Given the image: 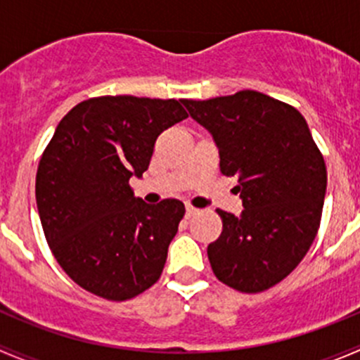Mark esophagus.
<instances>
[{
    "instance_id": "34e87169",
    "label": "esophagus",
    "mask_w": 360,
    "mask_h": 360,
    "mask_svg": "<svg viewBox=\"0 0 360 360\" xmlns=\"http://www.w3.org/2000/svg\"><path fill=\"white\" fill-rule=\"evenodd\" d=\"M197 212H198V209H195V207H191V205H186V217H193Z\"/></svg>"
}]
</instances>
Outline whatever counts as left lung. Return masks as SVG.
Wrapping results in <instances>:
<instances>
[{"label": "left lung", "instance_id": "8db88e82", "mask_svg": "<svg viewBox=\"0 0 360 360\" xmlns=\"http://www.w3.org/2000/svg\"><path fill=\"white\" fill-rule=\"evenodd\" d=\"M212 136L224 176H237L240 216L217 210L219 238L207 248L214 275L240 292L278 284L310 249L324 207L328 172L307 120L256 90L209 101L183 99Z\"/></svg>", "mask_w": 360, "mask_h": 360}]
</instances>
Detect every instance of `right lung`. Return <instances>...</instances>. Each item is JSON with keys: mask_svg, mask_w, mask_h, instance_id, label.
<instances>
[{"mask_svg": "<svg viewBox=\"0 0 360 360\" xmlns=\"http://www.w3.org/2000/svg\"><path fill=\"white\" fill-rule=\"evenodd\" d=\"M188 118L181 101L132 96L79 103L39 160L36 205L46 242L69 277L111 301L137 296L162 275L184 203L134 197L158 136Z\"/></svg>", "mask_w": 360, "mask_h": 360, "instance_id": "obj_1", "label": "right lung"}]
</instances>
